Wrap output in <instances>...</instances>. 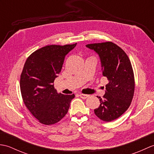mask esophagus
I'll return each mask as SVG.
<instances>
[{"instance_id":"34e87169","label":"esophagus","mask_w":154,"mask_h":154,"mask_svg":"<svg viewBox=\"0 0 154 154\" xmlns=\"http://www.w3.org/2000/svg\"><path fill=\"white\" fill-rule=\"evenodd\" d=\"M79 96L81 99H85L89 97V95H88V94H80Z\"/></svg>"}]
</instances>
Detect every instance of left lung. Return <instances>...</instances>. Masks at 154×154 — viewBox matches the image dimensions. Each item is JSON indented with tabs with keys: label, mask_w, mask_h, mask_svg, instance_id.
<instances>
[{
	"label": "left lung",
	"mask_w": 154,
	"mask_h": 154,
	"mask_svg": "<svg viewBox=\"0 0 154 154\" xmlns=\"http://www.w3.org/2000/svg\"><path fill=\"white\" fill-rule=\"evenodd\" d=\"M86 47L99 55L102 73L109 80L100 106L94 110L100 120L110 122L128 109L134 93V77L128 57L122 49L110 42L91 44Z\"/></svg>",
	"instance_id": "obj_1"
}]
</instances>
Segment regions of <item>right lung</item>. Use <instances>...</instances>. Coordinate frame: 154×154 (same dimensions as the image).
I'll list each match as a JSON object with an SVG mask.
<instances>
[{"label":"right lung","instance_id":"right-lung-1","mask_svg":"<svg viewBox=\"0 0 154 154\" xmlns=\"http://www.w3.org/2000/svg\"><path fill=\"white\" fill-rule=\"evenodd\" d=\"M51 45L32 53L20 76V91L27 109L39 122L51 125L65 116L75 94L58 93L54 82L61 72L65 57L76 46Z\"/></svg>","mask_w":154,"mask_h":154}]
</instances>
